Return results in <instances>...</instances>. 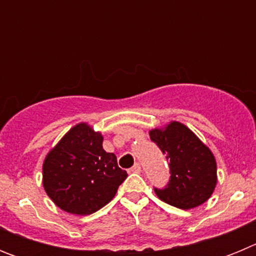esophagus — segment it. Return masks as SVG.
<instances>
[{"label":"esophagus","instance_id":"esophagus-1","mask_svg":"<svg viewBox=\"0 0 256 256\" xmlns=\"http://www.w3.org/2000/svg\"><path fill=\"white\" fill-rule=\"evenodd\" d=\"M130 170L132 172V173H141V165H140L138 162H136V164L133 165V166L130 169Z\"/></svg>","mask_w":256,"mask_h":256}]
</instances>
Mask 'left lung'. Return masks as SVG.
Here are the masks:
<instances>
[{
  "instance_id": "8db88e82",
  "label": "left lung",
  "mask_w": 256,
  "mask_h": 256,
  "mask_svg": "<svg viewBox=\"0 0 256 256\" xmlns=\"http://www.w3.org/2000/svg\"><path fill=\"white\" fill-rule=\"evenodd\" d=\"M150 138L166 155L170 173L164 188H154L158 198L183 210L205 202L216 184V164L212 151L178 122L164 130H151Z\"/></svg>"
}]
</instances>
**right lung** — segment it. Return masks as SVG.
Instances as JSON below:
<instances>
[{
  "label": "right lung",
  "instance_id": "add662e5",
  "mask_svg": "<svg viewBox=\"0 0 256 256\" xmlns=\"http://www.w3.org/2000/svg\"><path fill=\"white\" fill-rule=\"evenodd\" d=\"M126 172L102 148V136L80 123L64 136L44 162V187L60 209L90 216L112 200Z\"/></svg>",
  "mask_w": 256,
  "mask_h": 256
}]
</instances>
